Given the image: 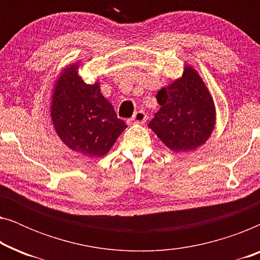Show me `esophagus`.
<instances>
[{
	"mask_svg": "<svg viewBox=\"0 0 260 260\" xmlns=\"http://www.w3.org/2000/svg\"><path fill=\"white\" fill-rule=\"evenodd\" d=\"M145 120H147V115H145L144 111H142V110H140V111L135 112L134 117H133V118H131V123L142 124V123H144Z\"/></svg>",
	"mask_w": 260,
	"mask_h": 260,
	"instance_id": "1",
	"label": "esophagus"
}]
</instances>
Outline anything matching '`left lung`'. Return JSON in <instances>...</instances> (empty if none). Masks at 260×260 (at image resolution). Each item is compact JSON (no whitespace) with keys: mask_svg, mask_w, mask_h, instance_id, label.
I'll use <instances>...</instances> for the list:
<instances>
[{"mask_svg":"<svg viewBox=\"0 0 260 260\" xmlns=\"http://www.w3.org/2000/svg\"><path fill=\"white\" fill-rule=\"evenodd\" d=\"M161 109L149 127L170 150L189 151L205 144L215 126V106L204 80L191 66L156 95Z\"/></svg>","mask_w":260,"mask_h":260,"instance_id":"left-lung-1","label":"left lung"}]
</instances>
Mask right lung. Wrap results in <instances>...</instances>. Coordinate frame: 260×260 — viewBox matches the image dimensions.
I'll list each match as a JSON object with an SVG mask.
<instances>
[{"label": "right lung", "instance_id": "obj_1", "mask_svg": "<svg viewBox=\"0 0 260 260\" xmlns=\"http://www.w3.org/2000/svg\"><path fill=\"white\" fill-rule=\"evenodd\" d=\"M79 62L66 67L53 88L51 118L63 143L88 157L109 152L126 124L104 98L98 81L86 84L78 73Z\"/></svg>", "mask_w": 260, "mask_h": 260}]
</instances>
